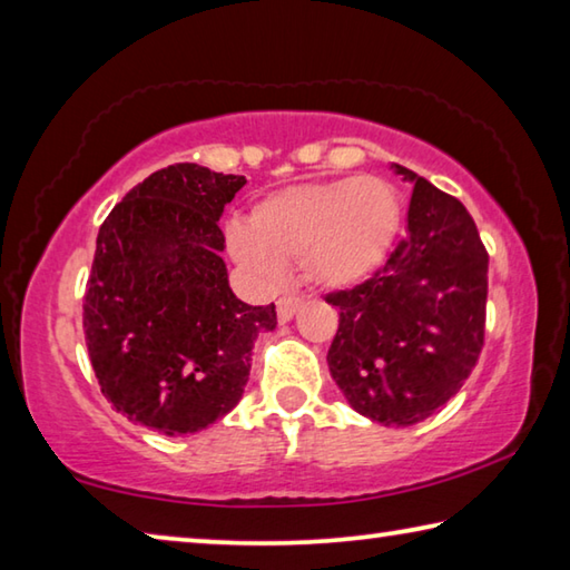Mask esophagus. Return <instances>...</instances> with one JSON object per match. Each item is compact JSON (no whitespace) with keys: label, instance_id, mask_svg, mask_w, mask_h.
<instances>
[{"label":"esophagus","instance_id":"esophagus-1","mask_svg":"<svg viewBox=\"0 0 570 570\" xmlns=\"http://www.w3.org/2000/svg\"><path fill=\"white\" fill-rule=\"evenodd\" d=\"M298 306H302V298L298 296H282L276 302V314H278V322L286 324L294 320V314L298 312Z\"/></svg>","mask_w":570,"mask_h":570}]
</instances>
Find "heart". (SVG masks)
<instances>
[{"mask_svg":"<svg viewBox=\"0 0 570 570\" xmlns=\"http://www.w3.org/2000/svg\"><path fill=\"white\" fill-rule=\"evenodd\" d=\"M400 216L397 190L382 178L298 183L258 200L250 224H228L226 246L256 284H278L284 262L298 258L308 284L340 292L384 264Z\"/></svg>","mask_w":570,"mask_h":570,"instance_id":"heart-1","label":"heart"}]
</instances>
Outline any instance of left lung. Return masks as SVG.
<instances>
[{
  "mask_svg": "<svg viewBox=\"0 0 570 570\" xmlns=\"http://www.w3.org/2000/svg\"><path fill=\"white\" fill-rule=\"evenodd\" d=\"M392 170L412 183L407 236L372 278L326 296L340 308L326 362L352 410L410 428L455 397L478 364L488 250L458 198L397 163Z\"/></svg>",
  "mask_w": 570,
  "mask_h": 570,
  "instance_id": "8db88e82",
  "label": "left lung"
}]
</instances>
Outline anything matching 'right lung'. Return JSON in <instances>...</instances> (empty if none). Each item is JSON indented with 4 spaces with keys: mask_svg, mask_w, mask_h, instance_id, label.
<instances>
[{
    "mask_svg": "<svg viewBox=\"0 0 570 570\" xmlns=\"http://www.w3.org/2000/svg\"><path fill=\"white\" fill-rule=\"evenodd\" d=\"M246 186L196 163L138 183L98 234L85 342L112 407L163 435H193L236 407L274 304L230 292L218 218Z\"/></svg>",
    "mask_w": 570,
    "mask_h": 570,
    "instance_id": "1",
    "label": "right lung"
}]
</instances>
